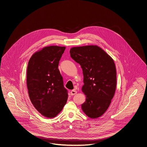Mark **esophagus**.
Listing matches in <instances>:
<instances>
[{"instance_id": "esophagus-1", "label": "esophagus", "mask_w": 147, "mask_h": 147, "mask_svg": "<svg viewBox=\"0 0 147 147\" xmlns=\"http://www.w3.org/2000/svg\"><path fill=\"white\" fill-rule=\"evenodd\" d=\"M77 93V92L74 90H72L71 91V94L72 95V96H73V95H75V94H76Z\"/></svg>"}]
</instances>
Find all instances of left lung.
Masks as SVG:
<instances>
[{
    "instance_id": "8db88e82",
    "label": "left lung",
    "mask_w": 147,
    "mask_h": 147,
    "mask_svg": "<svg viewBox=\"0 0 147 147\" xmlns=\"http://www.w3.org/2000/svg\"><path fill=\"white\" fill-rule=\"evenodd\" d=\"M70 56L82 68V91L86 96L81 107L91 118L102 116L107 110L114 96L116 71L110 56L97 46L73 47Z\"/></svg>"
}]
</instances>
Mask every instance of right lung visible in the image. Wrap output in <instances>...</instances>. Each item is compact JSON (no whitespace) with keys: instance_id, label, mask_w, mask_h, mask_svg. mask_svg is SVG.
<instances>
[{"instance_id":"add662e5","label":"right lung","mask_w":147,"mask_h":147,"mask_svg":"<svg viewBox=\"0 0 147 147\" xmlns=\"http://www.w3.org/2000/svg\"><path fill=\"white\" fill-rule=\"evenodd\" d=\"M65 48L45 47L33 54L28 63L26 83L30 99L36 109L47 118L56 117L68 98L58 68Z\"/></svg>"}]
</instances>
